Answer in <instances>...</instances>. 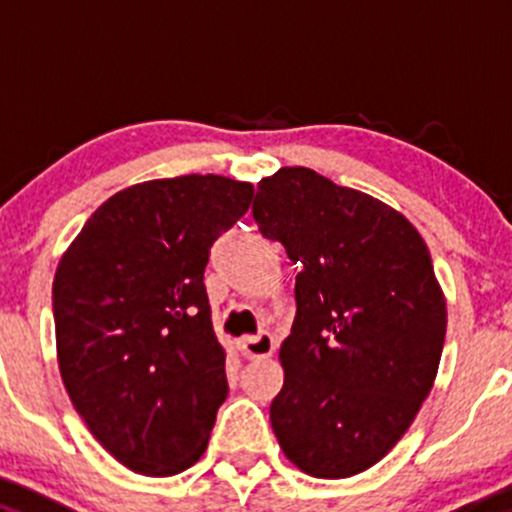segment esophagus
Instances as JSON below:
<instances>
[{
    "mask_svg": "<svg viewBox=\"0 0 512 512\" xmlns=\"http://www.w3.org/2000/svg\"><path fill=\"white\" fill-rule=\"evenodd\" d=\"M237 347H240V352L247 360H262V357H270L275 352V337L267 335V332H260L255 337H242L237 342Z\"/></svg>",
    "mask_w": 512,
    "mask_h": 512,
    "instance_id": "34e87169",
    "label": "esophagus"
}]
</instances>
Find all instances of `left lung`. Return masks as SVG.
Instances as JSON below:
<instances>
[{
	"mask_svg": "<svg viewBox=\"0 0 512 512\" xmlns=\"http://www.w3.org/2000/svg\"><path fill=\"white\" fill-rule=\"evenodd\" d=\"M252 217L300 267L272 430L302 473L350 478L395 448L438 375L448 312L428 245L398 210L307 167L260 180Z\"/></svg>",
	"mask_w": 512,
	"mask_h": 512,
	"instance_id": "8db88e82",
	"label": "left lung"
}]
</instances>
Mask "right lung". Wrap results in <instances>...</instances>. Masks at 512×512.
I'll list each match as a JSON object with an SVG mask.
<instances>
[{
  "mask_svg": "<svg viewBox=\"0 0 512 512\" xmlns=\"http://www.w3.org/2000/svg\"><path fill=\"white\" fill-rule=\"evenodd\" d=\"M252 192L220 175L132 185L94 210L59 260L64 388L89 433L135 473L177 475L205 453L230 390L205 267Z\"/></svg>",
  "mask_w": 512,
  "mask_h": 512,
  "instance_id": "1",
  "label": "right lung"
}]
</instances>
